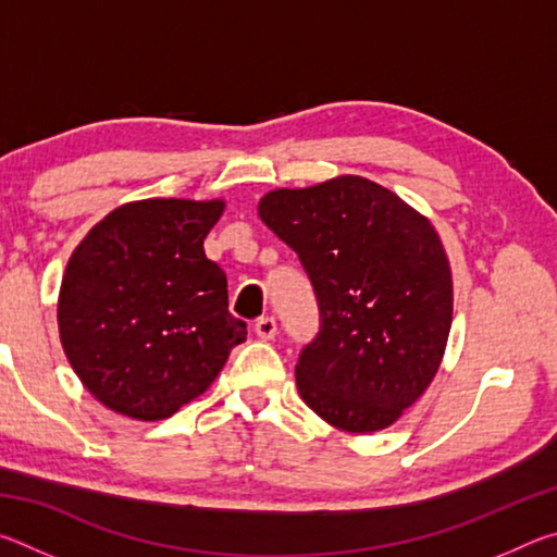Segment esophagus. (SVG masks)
Wrapping results in <instances>:
<instances>
[{"mask_svg": "<svg viewBox=\"0 0 557 557\" xmlns=\"http://www.w3.org/2000/svg\"><path fill=\"white\" fill-rule=\"evenodd\" d=\"M256 334L260 338H265V342H270V338H275V334H277L275 317H260L258 322H256Z\"/></svg>", "mask_w": 557, "mask_h": 557, "instance_id": "1", "label": "esophagus"}]
</instances>
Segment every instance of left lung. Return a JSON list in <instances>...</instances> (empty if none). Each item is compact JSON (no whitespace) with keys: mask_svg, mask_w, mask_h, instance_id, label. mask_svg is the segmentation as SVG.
<instances>
[{"mask_svg":"<svg viewBox=\"0 0 557 557\" xmlns=\"http://www.w3.org/2000/svg\"><path fill=\"white\" fill-rule=\"evenodd\" d=\"M262 223L299 256L319 301L297 388L344 432H379L428 391L451 326V270L437 231L388 188L336 176L275 188Z\"/></svg>","mask_w":557,"mask_h":557,"instance_id":"left-lung-1","label":"left lung"}]
</instances>
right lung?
Segmentation results:
<instances>
[{"label": "right lung", "instance_id": "right-lung-1", "mask_svg": "<svg viewBox=\"0 0 557 557\" xmlns=\"http://www.w3.org/2000/svg\"><path fill=\"white\" fill-rule=\"evenodd\" d=\"M225 203L132 201L73 250L59 334L81 383L106 408L164 420L209 388L248 336L228 312V280L203 240Z\"/></svg>", "mask_w": 557, "mask_h": 557}]
</instances>
